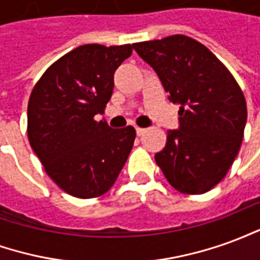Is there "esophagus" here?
Wrapping results in <instances>:
<instances>
[{
    "mask_svg": "<svg viewBox=\"0 0 260 260\" xmlns=\"http://www.w3.org/2000/svg\"><path fill=\"white\" fill-rule=\"evenodd\" d=\"M145 132H146V129H143V128H138V126H136V135L138 136H142Z\"/></svg>",
    "mask_w": 260,
    "mask_h": 260,
    "instance_id": "1",
    "label": "esophagus"
}]
</instances>
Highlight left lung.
<instances>
[{"instance_id":"8db88e82","label":"left lung","mask_w":260,"mask_h":260,"mask_svg":"<svg viewBox=\"0 0 260 260\" xmlns=\"http://www.w3.org/2000/svg\"><path fill=\"white\" fill-rule=\"evenodd\" d=\"M132 47L154 69L170 102L180 104V126L169 131L156 163L177 191H210L240 152L246 124L241 87L220 59L191 37L174 35Z\"/></svg>"}]
</instances>
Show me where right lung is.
I'll use <instances>...</instances> for the list:
<instances>
[{"label": "right lung", "mask_w": 260, "mask_h": 260, "mask_svg": "<svg viewBox=\"0 0 260 260\" xmlns=\"http://www.w3.org/2000/svg\"><path fill=\"white\" fill-rule=\"evenodd\" d=\"M132 46H79L43 74L27 104V138L46 173L69 195L100 196L129 156L135 128L94 121L111 99L114 72Z\"/></svg>", "instance_id": "add662e5"}]
</instances>
